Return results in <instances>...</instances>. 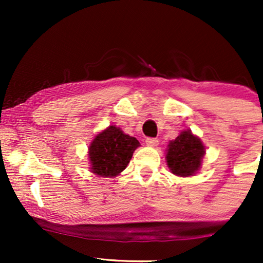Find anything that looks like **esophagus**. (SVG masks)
<instances>
[{
    "label": "esophagus",
    "instance_id": "1",
    "mask_svg": "<svg viewBox=\"0 0 263 263\" xmlns=\"http://www.w3.org/2000/svg\"><path fill=\"white\" fill-rule=\"evenodd\" d=\"M146 143H147V146L156 147V146L159 145V140L156 139V138H147L146 139Z\"/></svg>",
    "mask_w": 263,
    "mask_h": 263
}]
</instances>
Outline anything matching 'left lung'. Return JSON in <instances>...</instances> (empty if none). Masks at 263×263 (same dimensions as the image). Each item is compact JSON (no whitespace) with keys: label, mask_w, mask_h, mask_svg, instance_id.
<instances>
[{"label":"left lung","mask_w":263,"mask_h":263,"mask_svg":"<svg viewBox=\"0 0 263 263\" xmlns=\"http://www.w3.org/2000/svg\"><path fill=\"white\" fill-rule=\"evenodd\" d=\"M204 153L206 149L202 141L186 129L167 145V166L176 176H194L200 170Z\"/></svg>","instance_id":"8db88e82"}]
</instances>
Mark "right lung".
Returning <instances> with one entry per match:
<instances>
[{
	"instance_id": "right-lung-1",
	"label": "right lung",
	"mask_w": 263,
	"mask_h": 263,
	"mask_svg": "<svg viewBox=\"0 0 263 263\" xmlns=\"http://www.w3.org/2000/svg\"><path fill=\"white\" fill-rule=\"evenodd\" d=\"M140 142L110 125L95 136L88 147L91 171L100 177H116L127 167Z\"/></svg>"
}]
</instances>
